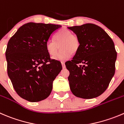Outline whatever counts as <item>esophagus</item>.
<instances>
[{"label": "esophagus", "mask_w": 124, "mask_h": 124, "mask_svg": "<svg viewBox=\"0 0 124 124\" xmlns=\"http://www.w3.org/2000/svg\"><path fill=\"white\" fill-rule=\"evenodd\" d=\"M61 63H62V68H65V62L62 61V62H61Z\"/></svg>", "instance_id": "1"}]
</instances>
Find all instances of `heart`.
I'll use <instances>...</instances> for the list:
<instances>
[{
  "label": "heart",
  "mask_w": 124,
  "mask_h": 124,
  "mask_svg": "<svg viewBox=\"0 0 124 124\" xmlns=\"http://www.w3.org/2000/svg\"><path fill=\"white\" fill-rule=\"evenodd\" d=\"M56 42L50 40L46 43V48L48 53L54 57L59 50V45L61 51L54 57L58 61L68 59L71 54L78 52L80 48V41L75 34L68 30H62L55 37Z\"/></svg>",
  "instance_id": "1"
}]
</instances>
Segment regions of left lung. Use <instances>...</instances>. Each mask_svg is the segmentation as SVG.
<instances>
[{
  "label": "left lung",
  "mask_w": 124,
  "mask_h": 124,
  "mask_svg": "<svg viewBox=\"0 0 124 124\" xmlns=\"http://www.w3.org/2000/svg\"><path fill=\"white\" fill-rule=\"evenodd\" d=\"M68 28L80 41L78 52L65 64L70 71L71 91L78 98H96L107 90L115 74L117 57L115 44L108 34L94 24Z\"/></svg>",
  "instance_id": "1"
}]
</instances>
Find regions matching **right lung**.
Returning <instances> with one entry per match:
<instances>
[{"instance_id": "obj_1", "label": "right lung", "mask_w": 124, "mask_h": 124, "mask_svg": "<svg viewBox=\"0 0 124 124\" xmlns=\"http://www.w3.org/2000/svg\"><path fill=\"white\" fill-rule=\"evenodd\" d=\"M61 27L27 23L8 41L5 52L8 75L16 92L28 101L47 98L53 80L62 70L61 62L51 59L46 48V43Z\"/></svg>"}]
</instances>
